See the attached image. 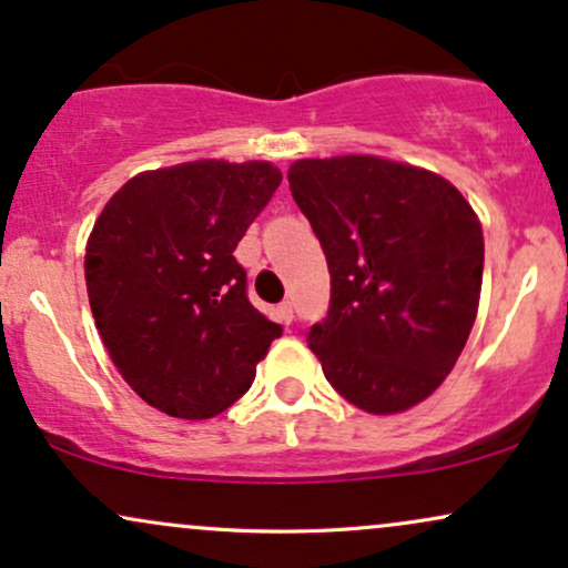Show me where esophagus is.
<instances>
[{"mask_svg":"<svg viewBox=\"0 0 568 568\" xmlns=\"http://www.w3.org/2000/svg\"><path fill=\"white\" fill-rule=\"evenodd\" d=\"M277 321L283 325H291V321H293V304L291 302L277 304Z\"/></svg>","mask_w":568,"mask_h":568,"instance_id":"34e87169","label":"esophagus"}]
</instances>
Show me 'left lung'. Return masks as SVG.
Here are the masks:
<instances>
[{"label":"left lung","instance_id":"obj_1","mask_svg":"<svg viewBox=\"0 0 568 568\" xmlns=\"http://www.w3.org/2000/svg\"><path fill=\"white\" fill-rule=\"evenodd\" d=\"M288 184L331 272L328 317L306 336L325 379L374 416L419 406L478 315V213L443 175L376 154L296 160Z\"/></svg>","mask_w":568,"mask_h":568}]
</instances>
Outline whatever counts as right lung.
<instances>
[{"mask_svg":"<svg viewBox=\"0 0 568 568\" xmlns=\"http://www.w3.org/2000/svg\"><path fill=\"white\" fill-rule=\"evenodd\" d=\"M283 181L266 160L143 171L103 205L84 247L95 328L133 393L211 419L251 389L283 334L245 296L232 251Z\"/></svg>","mask_w":568,"mask_h":568,"instance_id":"add662e5","label":"right lung"}]
</instances>
